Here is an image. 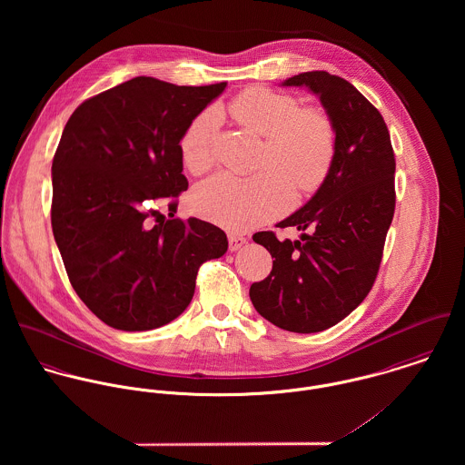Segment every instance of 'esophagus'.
<instances>
[{
    "label": "esophagus",
    "mask_w": 465,
    "mask_h": 465,
    "mask_svg": "<svg viewBox=\"0 0 465 465\" xmlns=\"http://www.w3.org/2000/svg\"><path fill=\"white\" fill-rule=\"evenodd\" d=\"M245 243H247V238H245V236H240V234H229V251H231V252L240 251Z\"/></svg>",
    "instance_id": "1"
}]
</instances>
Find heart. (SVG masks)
<instances>
[{"mask_svg":"<svg viewBox=\"0 0 465 465\" xmlns=\"http://www.w3.org/2000/svg\"><path fill=\"white\" fill-rule=\"evenodd\" d=\"M232 120L263 139L256 163L262 172L251 179L218 173L193 192L192 203L200 216L243 232L281 214L292 186L299 193L321 188L336 153L331 118L315 107H301L297 98L266 87H249L231 104ZM220 127L216 111H203L181 137L184 166L199 175L214 161V139Z\"/></svg>","mask_w":465,"mask_h":465,"instance_id":"1","label":"heart"}]
</instances>
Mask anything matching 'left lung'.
<instances>
[{"mask_svg": "<svg viewBox=\"0 0 465 465\" xmlns=\"http://www.w3.org/2000/svg\"><path fill=\"white\" fill-rule=\"evenodd\" d=\"M282 85H304L321 98L336 153L317 193L277 223L301 231V240L279 242L272 231L252 236L273 263L249 295L273 326L319 332L356 310L376 281L396 209V159L383 116L347 80L306 71Z\"/></svg>", "mask_w": 465, "mask_h": 465, "instance_id": "obj_1", "label": "left lung"}]
</instances>
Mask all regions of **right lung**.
<instances>
[{
    "label": "right lung",
    "mask_w": 465,
    "mask_h": 465,
    "mask_svg": "<svg viewBox=\"0 0 465 465\" xmlns=\"http://www.w3.org/2000/svg\"><path fill=\"white\" fill-rule=\"evenodd\" d=\"M225 85L135 76L67 120L52 164V229L76 295L114 330L148 331L177 319L200 265L227 251L216 225L173 216L188 190L181 137ZM161 198L173 216L163 223L147 209Z\"/></svg>",
    "instance_id": "1"
}]
</instances>
